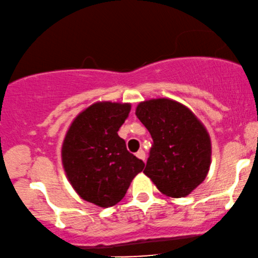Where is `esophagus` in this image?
I'll return each mask as SVG.
<instances>
[{
    "mask_svg": "<svg viewBox=\"0 0 258 258\" xmlns=\"http://www.w3.org/2000/svg\"><path fill=\"white\" fill-rule=\"evenodd\" d=\"M136 156H137V157H138L139 159H142V161H145V152H144V150L140 149L139 151L136 153Z\"/></svg>",
    "mask_w": 258,
    "mask_h": 258,
    "instance_id": "obj_1",
    "label": "esophagus"
}]
</instances>
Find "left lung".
Listing matches in <instances>:
<instances>
[{"label": "left lung", "mask_w": 258, "mask_h": 258, "mask_svg": "<svg viewBox=\"0 0 258 258\" xmlns=\"http://www.w3.org/2000/svg\"><path fill=\"white\" fill-rule=\"evenodd\" d=\"M136 115L153 140L144 174L162 194L187 197L204 182L211 167L206 127L187 106L165 97L140 102Z\"/></svg>", "instance_id": "1"}]
</instances>
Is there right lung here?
<instances>
[{"mask_svg":"<svg viewBox=\"0 0 258 258\" xmlns=\"http://www.w3.org/2000/svg\"><path fill=\"white\" fill-rule=\"evenodd\" d=\"M130 110V103H93L74 119L61 145V163L70 184L83 200L99 207L121 201L145 167L118 136Z\"/></svg>","mask_w":258,"mask_h":258,"instance_id":"obj_1","label":"right lung"}]
</instances>
